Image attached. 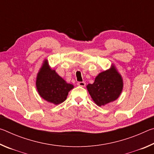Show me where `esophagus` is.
<instances>
[{
    "label": "esophagus",
    "mask_w": 154,
    "mask_h": 154,
    "mask_svg": "<svg viewBox=\"0 0 154 154\" xmlns=\"http://www.w3.org/2000/svg\"><path fill=\"white\" fill-rule=\"evenodd\" d=\"M77 85L81 87H85V83L84 82H77Z\"/></svg>",
    "instance_id": "esophagus-1"
}]
</instances>
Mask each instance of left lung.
Returning a JSON list of instances; mask_svg holds the SVG:
<instances>
[{"label":"left lung","instance_id":"left-lung-1","mask_svg":"<svg viewBox=\"0 0 154 154\" xmlns=\"http://www.w3.org/2000/svg\"><path fill=\"white\" fill-rule=\"evenodd\" d=\"M122 88V77L115 68L99 73L94 83L87 85L92 100L98 106L116 100L120 95Z\"/></svg>","mask_w":154,"mask_h":154}]
</instances>
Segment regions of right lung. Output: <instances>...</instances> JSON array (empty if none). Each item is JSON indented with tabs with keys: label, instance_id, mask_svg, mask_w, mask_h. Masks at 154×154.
<instances>
[{
	"label": "right lung",
	"instance_id": "obj_1",
	"mask_svg": "<svg viewBox=\"0 0 154 154\" xmlns=\"http://www.w3.org/2000/svg\"><path fill=\"white\" fill-rule=\"evenodd\" d=\"M36 85L41 97L55 105L63 103L69 91L73 88V85L67 83L54 70L49 68L47 61L38 72Z\"/></svg>",
	"mask_w": 154,
	"mask_h": 154
}]
</instances>
